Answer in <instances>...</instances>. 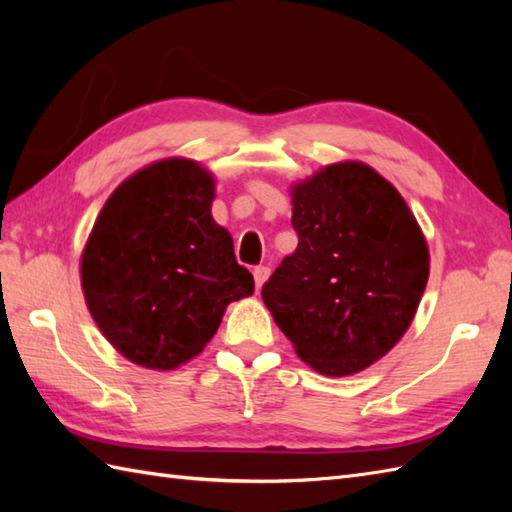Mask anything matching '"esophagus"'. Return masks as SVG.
Wrapping results in <instances>:
<instances>
[{
  "label": "esophagus",
  "instance_id": "34e87169",
  "mask_svg": "<svg viewBox=\"0 0 512 512\" xmlns=\"http://www.w3.org/2000/svg\"><path fill=\"white\" fill-rule=\"evenodd\" d=\"M268 275H270V268H268V266H257V268L253 270L255 286H257V288H262V286H264V281L268 279Z\"/></svg>",
  "mask_w": 512,
  "mask_h": 512
}]
</instances>
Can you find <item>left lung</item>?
Wrapping results in <instances>:
<instances>
[{
    "label": "left lung",
    "mask_w": 512,
    "mask_h": 512,
    "mask_svg": "<svg viewBox=\"0 0 512 512\" xmlns=\"http://www.w3.org/2000/svg\"><path fill=\"white\" fill-rule=\"evenodd\" d=\"M299 235L262 288L297 356L323 376L383 358L416 317L429 248L407 202L376 169L334 162L290 187Z\"/></svg>",
    "instance_id": "8db88e82"
}]
</instances>
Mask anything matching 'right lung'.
Returning <instances> with one entry per match:
<instances>
[{
	"label": "right lung",
	"mask_w": 512,
	"mask_h": 512,
	"mask_svg": "<svg viewBox=\"0 0 512 512\" xmlns=\"http://www.w3.org/2000/svg\"><path fill=\"white\" fill-rule=\"evenodd\" d=\"M215 178L165 158L107 198L81 253V288L101 334L140 367L169 372L198 356L226 306L255 292L233 237L211 215Z\"/></svg>",
	"instance_id": "add662e5"
}]
</instances>
